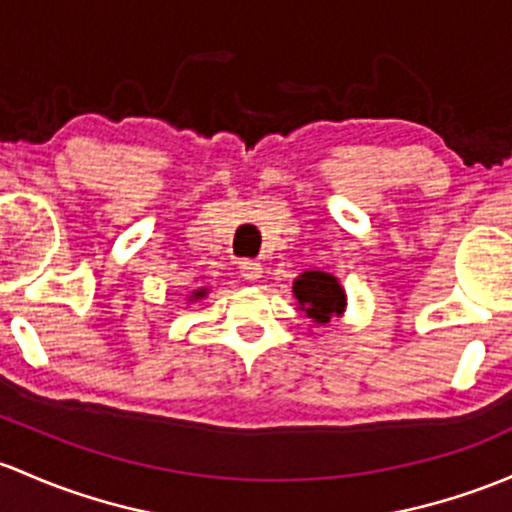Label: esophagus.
I'll list each match as a JSON object with an SVG mask.
<instances>
[{"mask_svg": "<svg viewBox=\"0 0 512 512\" xmlns=\"http://www.w3.org/2000/svg\"><path fill=\"white\" fill-rule=\"evenodd\" d=\"M240 274L247 279V282H257V279L262 277V265L257 260H242Z\"/></svg>", "mask_w": 512, "mask_h": 512, "instance_id": "34e87169", "label": "esophagus"}]
</instances>
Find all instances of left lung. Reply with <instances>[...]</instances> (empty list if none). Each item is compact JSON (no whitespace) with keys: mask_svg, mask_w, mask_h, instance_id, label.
Masks as SVG:
<instances>
[{"mask_svg":"<svg viewBox=\"0 0 512 512\" xmlns=\"http://www.w3.org/2000/svg\"><path fill=\"white\" fill-rule=\"evenodd\" d=\"M294 297L299 301V311H304L306 319L324 326L336 316L346 311V292L338 284V279L328 272L309 270L294 279Z\"/></svg>","mask_w":512,"mask_h":512,"instance_id":"8db88e82","label":"left lung"}]
</instances>
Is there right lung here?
I'll use <instances>...</instances> for the list:
<instances>
[{
	"label": "right lung",
	"mask_w": 512,
	"mask_h": 512,
	"mask_svg": "<svg viewBox=\"0 0 512 512\" xmlns=\"http://www.w3.org/2000/svg\"><path fill=\"white\" fill-rule=\"evenodd\" d=\"M208 294V289H196V292L191 294V297H188V301H198V299H203Z\"/></svg>",
	"instance_id": "add662e5"
}]
</instances>
